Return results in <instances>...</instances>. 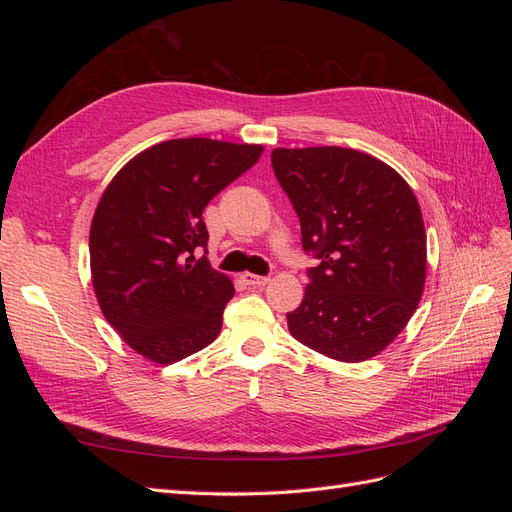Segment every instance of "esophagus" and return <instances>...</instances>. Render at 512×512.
Instances as JSON below:
<instances>
[{"label":"esophagus","instance_id":"34e87169","mask_svg":"<svg viewBox=\"0 0 512 512\" xmlns=\"http://www.w3.org/2000/svg\"><path fill=\"white\" fill-rule=\"evenodd\" d=\"M241 280H243L247 286L258 288V286H265V284L269 282V277H265V275H254V273H243Z\"/></svg>","mask_w":512,"mask_h":512}]
</instances>
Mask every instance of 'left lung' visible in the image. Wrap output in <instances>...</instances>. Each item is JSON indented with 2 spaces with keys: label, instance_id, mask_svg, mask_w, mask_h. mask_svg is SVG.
Returning a JSON list of instances; mask_svg holds the SVG:
<instances>
[{
  "label": "left lung",
  "instance_id": "1",
  "mask_svg": "<svg viewBox=\"0 0 512 512\" xmlns=\"http://www.w3.org/2000/svg\"><path fill=\"white\" fill-rule=\"evenodd\" d=\"M271 164L316 258L288 329L335 361H367L421 301L427 235L416 196L397 170L356 149L280 147Z\"/></svg>",
  "mask_w": 512,
  "mask_h": 512
}]
</instances>
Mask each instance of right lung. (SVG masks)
<instances>
[{"label":"right lung","mask_w":512,"mask_h":512,"mask_svg":"<svg viewBox=\"0 0 512 512\" xmlns=\"http://www.w3.org/2000/svg\"><path fill=\"white\" fill-rule=\"evenodd\" d=\"M262 145L175 138L138 153L108 183L89 230L91 282L132 350L170 365L222 331L235 286L211 269L203 211L252 168Z\"/></svg>","instance_id":"add662e5"}]
</instances>
